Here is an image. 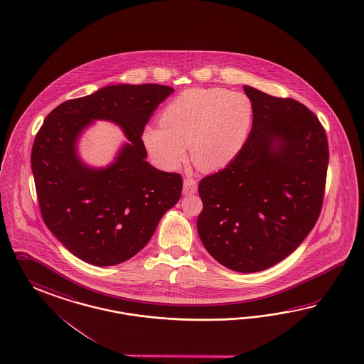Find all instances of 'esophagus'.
I'll return each mask as SVG.
<instances>
[{
    "mask_svg": "<svg viewBox=\"0 0 364 364\" xmlns=\"http://www.w3.org/2000/svg\"><path fill=\"white\" fill-rule=\"evenodd\" d=\"M197 193V182L193 178H186L183 181V194L185 196H191Z\"/></svg>",
    "mask_w": 364,
    "mask_h": 364,
    "instance_id": "esophagus-1",
    "label": "esophagus"
}]
</instances>
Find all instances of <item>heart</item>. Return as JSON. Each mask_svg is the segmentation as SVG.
Returning <instances> with one entry per match:
<instances>
[{
    "instance_id": "obj_1",
    "label": "heart",
    "mask_w": 364,
    "mask_h": 364,
    "mask_svg": "<svg viewBox=\"0 0 364 364\" xmlns=\"http://www.w3.org/2000/svg\"><path fill=\"white\" fill-rule=\"evenodd\" d=\"M253 105L247 95L225 88H190L164 106L159 126L149 124L141 141L161 168L173 171L188 158L218 171L232 164L247 144L253 124Z\"/></svg>"
}]
</instances>
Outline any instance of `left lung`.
I'll return each instance as SVG.
<instances>
[{
	"label": "left lung",
	"instance_id": "obj_1",
	"mask_svg": "<svg viewBox=\"0 0 364 364\" xmlns=\"http://www.w3.org/2000/svg\"><path fill=\"white\" fill-rule=\"evenodd\" d=\"M244 91L255 111L247 144L200 181L197 229L211 257L253 273L288 257L314 229L329 154L326 131L304 105L249 85Z\"/></svg>",
	"mask_w": 364,
	"mask_h": 364
}]
</instances>
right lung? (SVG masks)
Wrapping results in <instances>:
<instances>
[{
	"label": "right lung",
	"instance_id": "add662e5",
	"mask_svg": "<svg viewBox=\"0 0 364 364\" xmlns=\"http://www.w3.org/2000/svg\"><path fill=\"white\" fill-rule=\"evenodd\" d=\"M174 88L117 84L56 107L32 149V171L48 229L72 255L96 267L141 252L181 198L182 176L146 161L141 131ZM95 119L115 122L129 142L106 168L82 162L77 144Z\"/></svg>",
	"mask_w": 364,
	"mask_h": 364
}]
</instances>
